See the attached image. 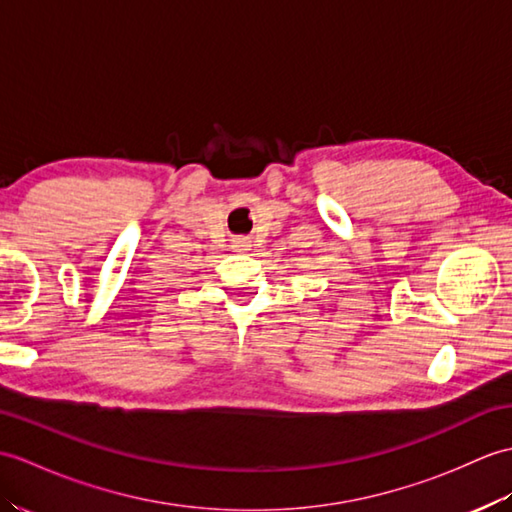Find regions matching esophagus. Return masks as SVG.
Wrapping results in <instances>:
<instances>
[{"label":"esophagus","instance_id":"esophagus-1","mask_svg":"<svg viewBox=\"0 0 512 512\" xmlns=\"http://www.w3.org/2000/svg\"><path fill=\"white\" fill-rule=\"evenodd\" d=\"M233 248L237 253L240 251H248V248H251V237H235L233 240Z\"/></svg>","mask_w":512,"mask_h":512}]
</instances>
